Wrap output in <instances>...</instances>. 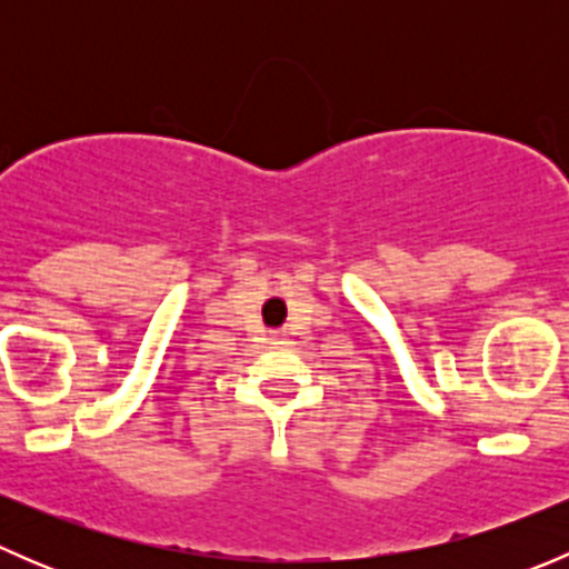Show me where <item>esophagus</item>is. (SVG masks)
<instances>
[{"label":"esophagus","mask_w":569,"mask_h":569,"mask_svg":"<svg viewBox=\"0 0 569 569\" xmlns=\"http://www.w3.org/2000/svg\"><path fill=\"white\" fill-rule=\"evenodd\" d=\"M272 343H280V347H283V343H289V341H286L283 336H274V338H272Z\"/></svg>","instance_id":"1"}]
</instances>
